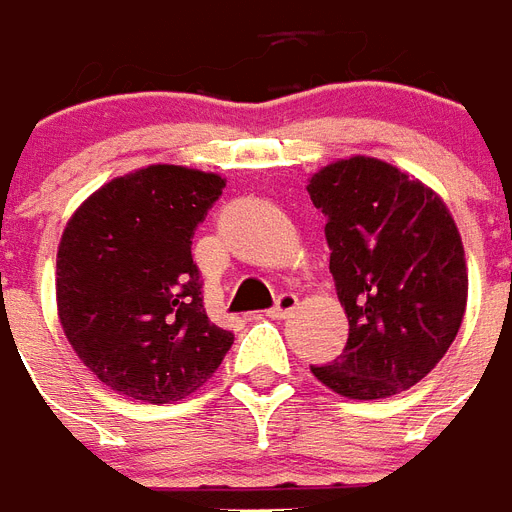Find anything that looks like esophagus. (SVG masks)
<instances>
[{"label": "esophagus", "mask_w": 512, "mask_h": 512, "mask_svg": "<svg viewBox=\"0 0 512 512\" xmlns=\"http://www.w3.org/2000/svg\"><path fill=\"white\" fill-rule=\"evenodd\" d=\"M298 306V296L296 293H280L275 301V306L269 309V317H288L293 309Z\"/></svg>", "instance_id": "1"}]
</instances>
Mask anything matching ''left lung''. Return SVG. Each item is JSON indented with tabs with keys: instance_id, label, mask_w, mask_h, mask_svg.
<instances>
[{
	"instance_id": "1",
	"label": "left lung",
	"mask_w": 512,
	"mask_h": 512,
	"mask_svg": "<svg viewBox=\"0 0 512 512\" xmlns=\"http://www.w3.org/2000/svg\"><path fill=\"white\" fill-rule=\"evenodd\" d=\"M325 214L330 272L349 317L341 357L314 378L349 399H386L423 380L455 341L468 267L444 200L396 166L354 155L306 185Z\"/></svg>"
}]
</instances>
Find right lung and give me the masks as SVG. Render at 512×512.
<instances>
[{"instance_id": "obj_1", "label": "right lung", "mask_w": 512, "mask_h": 512, "mask_svg": "<svg viewBox=\"0 0 512 512\" xmlns=\"http://www.w3.org/2000/svg\"><path fill=\"white\" fill-rule=\"evenodd\" d=\"M224 190L219 174L155 163L110 179L65 224L57 314L108 388L169 404L203 386L235 335L208 320L192 235Z\"/></svg>"}]
</instances>
